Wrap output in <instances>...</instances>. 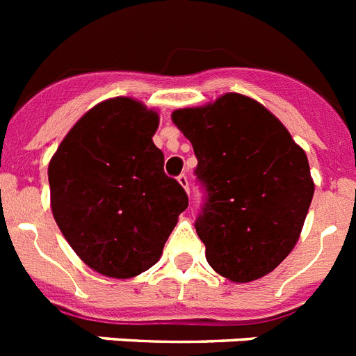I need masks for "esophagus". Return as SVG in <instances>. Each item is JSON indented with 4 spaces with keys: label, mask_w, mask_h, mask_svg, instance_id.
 Returning a JSON list of instances; mask_svg holds the SVG:
<instances>
[{
    "label": "esophagus",
    "mask_w": 356,
    "mask_h": 356,
    "mask_svg": "<svg viewBox=\"0 0 356 356\" xmlns=\"http://www.w3.org/2000/svg\"><path fill=\"white\" fill-rule=\"evenodd\" d=\"M178 181H180L181 187H184V189L189 193V178H187V175H184V172H181V175L178 176Z\"/></svg>",
    "instance_id": "1"
}]
</instances>
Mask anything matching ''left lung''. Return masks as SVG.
<instances>
[{"mask_svg": "<svg viewBox=\"0 0 356 356\" xmlns=\"http://www.w3.org/2000/svg\"><path fill=\"white\" fill-rule=\"evenodd\" d=\"M172 122L198 160L205 196L195 227L209 266L233 282L271 273L295 248L315 193L305 152L242 94L175 111Z\"/></svg>", "mask_w": 356, "mask_h": 356, "instance_id": "8db88e82", "label": "left lung"}]
</instances>
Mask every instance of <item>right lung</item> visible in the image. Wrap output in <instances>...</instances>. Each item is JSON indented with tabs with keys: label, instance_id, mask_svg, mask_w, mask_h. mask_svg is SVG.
I'll use <instances>...</instances> for the list:
<instances>
[{
	"label": "right lung",
	"instance_id": "right-lung-1",
	"mask_svg": "<svg viewBox=\"0 0 356 356\" xmlns=\"http://www.w3.org/2000/svg\"><path fill=\"white\" fill-rule=\"evenodd\" d=\"M158 122L134 99H107L70 129L49 165L56 224L105 277L131 278L154 266L189 205L152 143Z\"/></svg>",
	"mask_w": 356,
	"mask_h": 356
}]
</instances>
